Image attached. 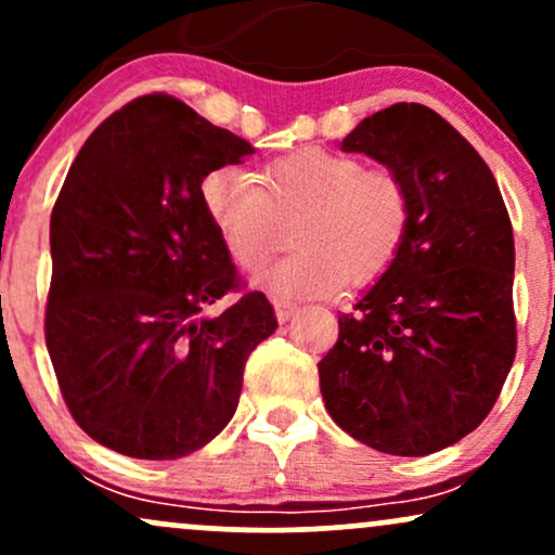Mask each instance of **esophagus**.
Masks as SVG:
<instances>
[{"mask_svg":"<svg viewBox=\"0 0 555 555\" xmlns=\"http://www.w3.org/2000/svg\"><path fill=\"white\" fill-rule=\"evenodd\" d=\"M273 308H276L279 323H286L289 318H295V313H297V305L284 302V299H273Z\"/></svg>","mask_w":555,"mask_h":555,"instance_id":"1","label":"esophagus"}]
</instances>
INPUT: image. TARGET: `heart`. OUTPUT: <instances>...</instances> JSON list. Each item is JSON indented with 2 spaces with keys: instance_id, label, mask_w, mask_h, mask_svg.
<instances>
[{
  "instance_id": "b5f03b06",
  "label": "heart",
  "mask_w": 555,
  "mask_h": 555,
  "mask_svg": "<svg viewBox=\"0 0 555 555\" xmlns=\"http://www.w3.org/2000/svg\"><path fill=\"white\" fill-rule=\"evenodd\" d=\"M201 201L229 258L247 271L260 269L282 242L279 216L299 214V250L258 282L286 299L378 282L412 224V195L397 171L365 169L358 156L328 149L292 151L258 180L234 167L214 169L203 177Z\"/></svg>"
}]
</instances>
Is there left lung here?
Instances as JSON below:
<instances>
[{
	"mask_svg": "<svg viewBox=\"0 0 555 555\" xmlns=\"http://www.w3.org/2000/svg\"><path fill=\"white\" fill-rule=\"evenodd\" d=\"M341 151L397 171L412 224L391 269L339 315V339L318 362L323 401L375 451L433 454L488 417L512 371V221L488 164L428 106L375 112Z\"/></svg>",
	"mask_w": 555,
	"mask_h": 555,
	"instance_id": "left-lung-1",
	"label": "left lung"
}]
</instances>
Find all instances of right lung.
<instances>
[{"mask_svg":"<svg viewBox=\"0 0 555 555\" xmlns=\"http://www.w3.org/2000/svg\"><path fill=\"white\" fill-rule=\"evenodd\" d=\"M250 154L154 93L95 127L67 171L49 229L47 349L69 415L106 449L156 462L203 449L279 326L263 292L206 315L240 282L201 182Z\"/></svg>","mask_w":555,"mask_h":555,"instance_id":"right-lung-1","label":"right lung"}]
</instances>
